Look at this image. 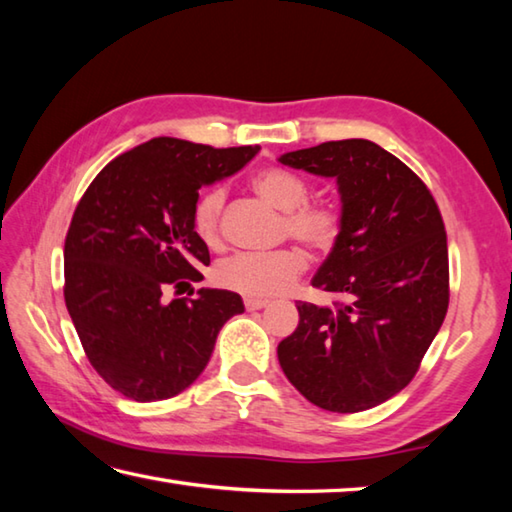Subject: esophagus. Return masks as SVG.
<instances>
[{"mask_svg": "<svg viewBox=\"0 0 512 512\" xmlns=\"http://www.w3.org/2000/svg\"><path fill=\"white\" fill-rule=\"evenodd\" d=\"M244 302H246V309H248V311L264 309V307L268 305V300H264V298H246Z\"/></svg>", "mask_w": 512, "mask_h": 512, "instance_id": "esophagus-1", "label": "esophagus"}]
</instances>
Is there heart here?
Wrapping results in <instances>:
<instances>
[{"label":"heart","instance_id":"heart-1","mask_svg":"<svg viewBox=\"0 0 512 512\" xmlns=\"http://www.w3.org/2000/svg\"><path fill=\"white\" fill-rule=\"evenodd\" d=\"M255 194L284 212V230L314 250L334 246L341 232V214L332 205L307 203L309 187L305 180L287 169H264L253 178ZM225 194L221 187H210L198 194L192 207L194 235L205 246H216L221 239V212ZM307 268V257L300 248H280L273 253H239L219 266L223 287L250 298H273L287 291Z\"/></svg>","mask_w":512,"mask_h":512}]
</instances>
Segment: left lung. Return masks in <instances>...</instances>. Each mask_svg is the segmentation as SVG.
Segmentation results:
<instances>
[{"mask_svg":"<svg viewBox=\"0 0 512 512\" xmlns=\"http://www.w3.org/2000/svg\"><path fill=\"white\" fill-rule=\"evenodd\" d=\"M280 162L339 185L341 232L311 284L343 302H298L300 323L277 359L320 409H372L409 384L445 320L443 216L427 185L370 140L325 142Z\"/></svg>","mask_w":512,"mask_h":512,"instance_id":"left-lung-1","label":"left lung"}]
</instances>
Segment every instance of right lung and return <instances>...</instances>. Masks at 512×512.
<instances>
[{"label": "right lung", "mask_w": 512, "mask_h": 512, "mask_svg": "<svg viewBox=\"0 0 512 512\" xmlns=\"http://www.w3.org/2000/svg\"><path fill=\"white\" fill-rule=\"evenodd\" d=\"M259 146L214 149L153 137L108 162L76 205L65 239V305L92 368L135 402L183 393L216 336L244 311L235 291L201 289L210 250L194 235L198 189L237 173ZM194 293V289H192Z\"/></svg>", "instance_id": "obj_1"}]
</instances>
